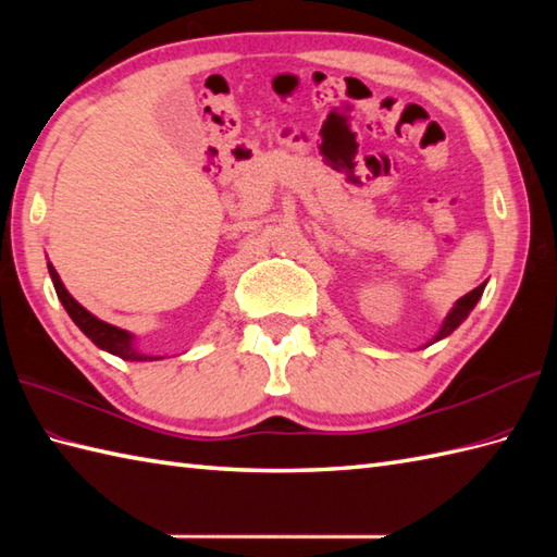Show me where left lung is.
Wrapping results in <instances>:
<instances>
[{"label":"left lung","instance_id":"1","mask_svg":"<svg viewBox=\"0 0 557 557\" xmlns=\"http://www.w3.org/2000/svg\"><path fill=\"white\" fill-rule=\"evenodd\" d=\"M483 287H486V282H483V285H479L476 289H471L469 294H465V297H461V299L455 304V309L449 311V315L445 318V323H443V327H441V333L435 335V339H443V337H447V335L453 333V330H455L461 321H465V318L471 313V309H474V306H476V301L481 299Z\"/></svg>","mask_w":557,"mask_h":557}]
</instances>
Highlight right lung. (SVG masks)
<instances>
[{"label":"right lung","instance_id":"1","mask_svg":"<svg viewBox=\"0 0 557 557\" xmlns=\"http://www.w3.org/2000/svg\"><path fill=\"white\" fill-rule=\"evenodd\" d=\"M47 268H50V277L54 282L57 297H59V301H62L66 313L71 315V321H74L83 330V333H86L92 342H96L100 349L110 351V354H114V357H120L124 361H152V357H148V354H138L134 349L132 335H128L126 330H120V327H114V325L104 323V321H98L96 315L83 309V306L64 289L62 280H59V275H57V270L52 265H47Z\"/></svg>","mask_w":557,"mask_h":557}]
</instances>
